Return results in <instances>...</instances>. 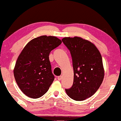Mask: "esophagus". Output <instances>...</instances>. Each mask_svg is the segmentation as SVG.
Returning <instances> with one entry per match:
<instances>
[{
	"mask_svg": "<svg viewBox=\"0 0 121 121\" xmlns=\"http://www.w3.org/2000/svg\"><path fill=\"white\" fill-rule=\"evenodd\" d=\"M57 79L58 80H60L61 79H62V76H59V77H58Z\"/></svg>",
	"mask_w": 121,
	"mask_h": 121,
	"instance_id": "esophagus-1",
	"label": "esophagus"
}]
</instances>
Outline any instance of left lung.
<instances>
[{
    "mask_svg": "<svg viewBox=\"0 0 121 121\" xmlns=\"http://www.w3.org/2000/svg\"><path fill=\"white\" fill-rule=\"evenodd\" d=\"M63 43L70 51L74 69L72 86L65 89L71 99L83 101L94 95L104 78L102 57L96 47L81 37H64Z\"/></svg>",
    "mask_w": 121,
    "mask_h": 121,
    "instance_id": "1",
    "label": "left lung"
}]
</instances>
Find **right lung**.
<instances>
[{
	"instance_id": "add662e5",
	"label": "right lung",
	"mask_w": 121,
	"mask_h": 121,
	"mask_svg": "<svg viewBox=\"0 0 121 121\" xmlns=\"http://www.w3.org/2000/svg\"><path fill=\"white\" fill-rule=\"evenodd\" d=\"M61 43L54 36H41L30 41L21 51L14 75L19 88L28 97L39 98L48 90L54 79L49 55Z\"/></svg>"
}]
</instances>
